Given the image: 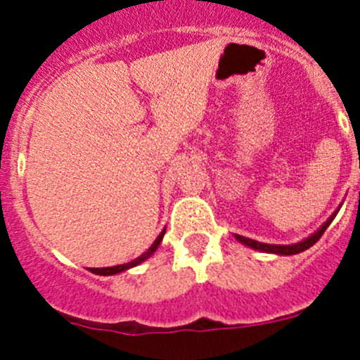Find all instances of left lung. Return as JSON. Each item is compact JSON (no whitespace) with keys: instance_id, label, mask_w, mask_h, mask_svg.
<instances>
[{"instance_id":"left-lung-1","label":"left lung","mask_w":360,"mask_h":360,"mask_svg":"<svg viewBox=\"0 0 360 360\" xmlns=\"http://www.w3.org/2000/svg\"><path fill=\"white\" fill-rule=\"evenodd\" d=\"M337 211L333 212L332 216H330L326 221H324L323 225H321L319 229H317L311 236H308L307 240L299 241V243H292V245H270V243H262V241H256V240H250V238H245V236H240V234H234L236 236V240L240 241V243L247 245V247H250V249L254 250H262V252H270V254H279V256H292V254H299L303 252V250L310 249L311 245L317 243L319 241V238L323 236L324 231L328 229V225L332 224V219L335 218Z\"/></svg>"}]
</instances>
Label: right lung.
Segmentation results:
<instances>
[{
    "instance_id": "right-lung-1",
    "label": "right lung",
    "mask_w": 360,
    "mask_h": 360,
    "mask_svg": "<svg viewBox=\"0 0 360 360\" xmlns=\"http://www.w3.org/2000/svg\"><path fill=\"white\" fill-rule=\"evenodd\" d=\"M164 234H165V229L160 232V234H158L157 240L153 241L151 247H149V249L146 250V252L142 254V256H139V257H136V259H133V262L124 263V265H117V266H106V269H90V270H91V272H94V274H98V276H113V274H120V272H124V270L133 269V266H136V265H141L142 262H146L148 257H151V254L158 249V245H160V241H162V238H164Z\"/></svg>"
}]
</instances>
